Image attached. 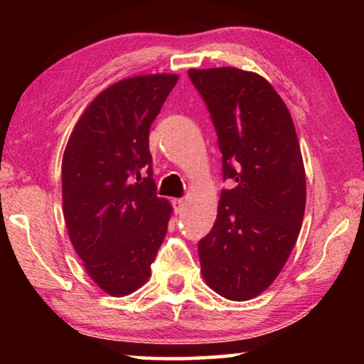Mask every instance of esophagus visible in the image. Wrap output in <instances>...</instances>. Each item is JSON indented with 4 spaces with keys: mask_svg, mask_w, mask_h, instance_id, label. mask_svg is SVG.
Instances as JSON below:
<instances>
[{
    "mask_svg": "<svg viewBox=\"0 0 364 364\" xmlns=\"http://www.w3.org/2000/svg\"><path fill=\"white\" fill-rule=\"evenodd\" d=\"M171 204H173V208L176 213H181L184 210V207H186V200L184 199H173L171 200Z\"/></svg>",
    "mask_w": 364,
    "mask_h": 364,
    "instance_id": "1",
    "label": "esophagus"
}]
</instances>
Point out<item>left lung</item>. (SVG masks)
<instances>
[{
    "instance_id": "obj_1",
    "label": "left lung",
    "mask_w": 364,
    "mask_h": 364,
    "mask_svg": "<svg viewBox=\"0 0 364 364\" xmlns=\"http://www.w3.org/2000/svg\"><path fill=\"white\" fill-rule=\"evenodd\" d=\"M210 112L223 180L212 231L199 241L202 276L234 301L257 297L281 273L305 213L306 181L292 117L254 72H188Z\"/></svg>"
}]
</instances>
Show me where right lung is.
<instances>
[{"mask_svg": "<svg viewBox=\"0 0 364 364\" xmlns=\"http://www.w3.org/2000/svg\"><path fill=\"white\" fill-rule=\"evenodd\" d=\"M178 75L117 82L80 117L63 157V204L70 241L90 278L114 297L151 276L171 205L157 197L149 130Z\"/></svg>", "mask_w": 364, "mask_h": 364, "instance_id": "add662e5", "label": "right lung"}]
</instances>
